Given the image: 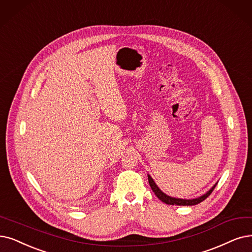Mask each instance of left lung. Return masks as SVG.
Returning <instances> with one entry per match:
<instances>
[{"mask_svg":"<svg viewBox=\"0 0 252 252\" xmlns=\"http://www.w3.org/2000/svg\"><path fill=\"white\" fill-rule=\"evenodd\" d=\"M148 180H149V184H150L151 188H152V190H153V192L156 194V196L161 200V202L165 203L166 205H176V206H194V205L202 203L203 200H205L211 193H212V191L214 190V188L217 185V183H216L214 186H212V188L209 189L207 192L203 195H200V196L195 197V198L186 199V198L173 197V196H169L166 193H164L163 191L157 186V184L155 183V181L150 175H148Z\"/></svg>","mask_w":252,"mask_h":252,"instance_id":"obj_1","label":"left lung"}]
</instances>
